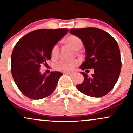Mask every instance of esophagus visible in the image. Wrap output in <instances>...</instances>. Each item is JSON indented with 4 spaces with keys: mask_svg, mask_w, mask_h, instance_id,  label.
Returning a JSON list of instances; mask_svg holds the SVG:
<instances>
[{
    "mask_svg": "<svg viewBox=\"0 0 133 133\" xmlns=\"http://www.w3.org/2000/svg\"><path fill=\"white\" fill-rule=\"evenodd\" d=\"M64 74L69 75V76H73V75H74V73H64Z\"/></svg>",
    "mask_w": 133,
    "mask_h": 133,
    "instance_id": "esophagus-1",
    "label": "esophagus"
}]
</instances>
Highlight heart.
<instances>
[{
	"label": "heart",
	"mask_w": 133,
	"mask_h": 133,
	"mask_svg": "<svg viewBox=\"0 0 133 133\" xmlns=\"http://www.w3.org/2000/svg\"><path fill=\"white\" fill-rule=\"evenodd\" d=\"M65 43L69 46L71 47L75 51H78L81 49L83 45V43L81 40L75 35H70L67 37L65 40ZM59 46L58 44H56L53 47L51 50V58L53 59H57L59 55ZM78 64V61L77 60H62L59 61L56 64V69L60 71L71 72L73 71L76 65Z\"/></svg>",
	"instance_id": "obj_1"
}]
</instances>
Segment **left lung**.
<instances>
[{
    "label": "left lung",
    "instance_id": "1",
    "mask_svg": "<svg viewBox=\"0 0 133 133\" xmlns=\"http://www.w3.org/2000/svg\"><path fill=\"white\" fill-rule=\"evenodd\" d=\"M69 31L81 40L85 48V61L80 69H94V73L90 76L82 72L84 80L76 85L78 90L92 97L105 96L114 88L121 71L117 42L111 35L98 28L71 29Z\"/></svg>",
    "mask_w": 133,
    "mask_h": 133
}]
</instances>
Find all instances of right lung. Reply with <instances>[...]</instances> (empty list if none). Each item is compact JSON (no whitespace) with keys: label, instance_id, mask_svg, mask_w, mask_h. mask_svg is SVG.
I'll use <instances>...</instances> for the list:
<instances>
[{"label":"right lung","instance_id":"obj_1","mask_svg":"<svg viewBox=\"0 0 133 133\" xmlns=\"http://www.w3.org/2000/svg\"><path fill=\"white\" fill-rule=\"evenodd\" d=\"M69 29H42L30 32L21 38L13 48L11 68L13 80L25 96L40 100L55 91L62 73L40 72L41 64L51 58L53 47Z\"/></svg>","mask_w":133,"mask_h":133}]
</instances>
